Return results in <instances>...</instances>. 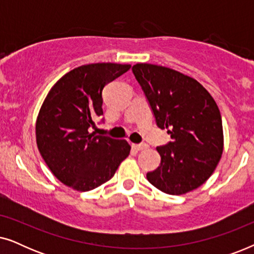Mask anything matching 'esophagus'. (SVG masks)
<instances>
[{
	"instance_id": "34e87169",
	"label": "esophagus",
	"mask_w": 254,
	"mask_h": 254,
	"mask_svg": "<svg viewBox=\"0 0 254 254\" xmlns=\"http://www.w3.org/2000/svg\"><path fill=\"white\" fill-rule=\"evenodd\" d=\"M131 148H133L135 151H140V150H143V149H147L148 148V144H145V143L131 144Z\"/></svg>"
}]
</instances>
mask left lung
Here are the masks:
<instances>
[{
    "mask_svg": "<svg viewBox=\"0 0 254 254\" xmlns=\"http://www.w3.org/2000/svg\"><path fill=\"white\" fill-rule=\"evenodd\" d=\"M156 125L172 141L157 147L161 164L147 173L156 189L180 195L197 189L211 176L223 152L220 110L196 79L162 65L137 64L131 68Z\"/></svg>",
    "mask_w": 254,
    "mask_h": 254,
    "instance_id": "8db88e82",
    "label": "left lung"
}]
</instances>
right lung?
I'll list each match as a JSON object with an SVG mask.
<instances>
[{
	"mask_svg": "<svg viewBox=\"0 0 254 254\" xmlns=\"http://www.w3.org/2000/svg\"><path fill=\"white\" fill-rule=\"evenodd\" d=\"M130 64H91L72 69L55 83L41 106L37 144L53 175L71 189L88 192L109 182L129 155L125 140L90 133L103 116V90ZM104 123V119H102Z\"/></svg>",
	"mask_w": 254,
	"mask_h": 254,
	"instance_id": "add662e5",
	"label": "right lung"
}]
</instances>
